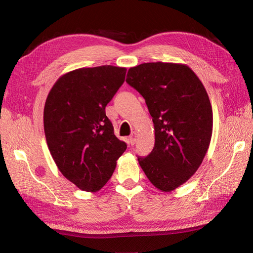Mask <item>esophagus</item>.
I'll return each mask as SVG.
<instances>
[{
    "mask_svg": "<svg viewBox=\"0 0 253 253\" xmlns=\"http://www.w3.org/2000/svg\"><path fill=\"white\" fill-rule=\"evenodd\" d=\"M136 139H137V134H136L135 132H133V133L131 134V136H129V138H128L129 143H131V144H134V143L136 142Z\"/></svg>",
    "mask_w": 253,
    "mask_h": 253,
    "instance_id": "1",
    "label": "esophagus"
}]
</instances>
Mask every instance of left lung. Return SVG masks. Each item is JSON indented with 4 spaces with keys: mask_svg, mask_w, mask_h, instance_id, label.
<instances>
[{
    "mask_svg": "<svg viewBox=\"0 0 253 253\" xmlns=\"http://www.w3.org/2000/svg\"><path fill=\"white\" fill-rule=\"evenodd\" d=\"M126 82L145 99L155 129L153 151L138 163L153 186L171 192L191 178L209 149V96L196 74L181 63H142L129 68Z\"/></svg>",
    "mask_w": 253,
    "mask_h": 253,
    "instance_id": "1",
    "label": "left lung"
}]
</instances>
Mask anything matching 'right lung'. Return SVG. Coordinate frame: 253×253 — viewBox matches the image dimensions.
I'll list each match as a JSON object with an SVG mask.
<instances>
[{"label":"right lung","mask_w":253,"mask_h":253,"mask_svg":"<svg viewBox=\"0 0 253 253\" xmlns=\"http://www.w3.org/2000/svg\"><path fill=\"white\" fill-rule=\"evenodd\" d=\"M126 73V67L113 65L74 70L56 81L45 101L44 133L52 159L82 191L100 190L126 150L105 115Z\"/></svg>","instance_id":"add662e5"}]
</instances>
